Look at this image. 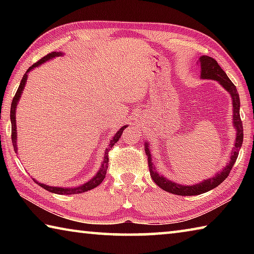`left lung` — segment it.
I'll return each mask as SVG.
<instances>
[{"label":"left lung","instance_id":"left-lung-1","mask_svg":"<svg viewBox=\"0 0 254 254\" xmlns=\"http://www.w3.org/2000/svg\"><path fill=\"white\" fill-rule=\"evenodd\" d=\"M198 65L200 67L201 79L216 80L230 93V95L232 97V104H233V126L236 130V139L234 142V148L231 151L230 162L227 163L225 168H223L220 173L215 175L214 177L205 179L201 183L195 184L192 185V186H189V185L188 186H185V185L174 183L171 182V180L165 178L163 176L159 175L156 167H154L153 163L151 162L152 158L151 153L149 151V144L145 142V154L148 156L149 170L152 180L159 187L163 189V190L179 196H195L204 194V192L209 191L210 189H214L215 187H217L218 185H221L227 178V176H229L232 168H233L234 163L239 156V150L242 147L243 142V127L240 117V97L235 85L230 80V78L226 75V72L222 69L221 66L218 65L217 62L214 58L208 57V56H201L198 59Z\"/></svg>","mask_w":254,"mask_h":254}]
</instances>
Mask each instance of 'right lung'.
<instances>
[{"instance_id":"1","label":"right lung","mask_w":254,"mask_h":254,"mask_svg":"<svg viewBox=\"0 0 254 254\" xmlns=\"http://www.w3.org/2000/svg\"><path fill=\"white\" fill-rule=\"evenodd\" d=\"M62 53H51L48 54L47 56H45L44 58H41L39 62H37L36 64H33L31 67L28 68V70L25 71V74L23 75L22 79H21V83L20 86L18 88V91H16L15 95L13 97V101H12V104H11V112H10V119H11V127H12V135H11V139H12V143H13V147H14V151L18 152V145H16V123H15V110H16V106H18V103L19 100L21 97V94H22L23 89H24V86L27 84V79H28V74L30 70H32L33 68H36L38 66H40L41 64H44L46 62H48L49 59H53L55 57H59V56H62ZM127 127V126L122 127L120 130L117 132V134L113 136V139L110 141V144H109V148L105 150V153H104V158H103V162H102V166L100 170L97 171V174L94 176V177L89 180V182L85 183L84 185H81V186H77V187H72V188H64V187H53V186H48V185H45V184H41V183H38L36 180L37 184H39L42 188H45L46 190H48L50 192H55V194H59V195H71V194H81V192H85L87 190H91V189L97 187L98 185H100L103 180L105 178V175H106V170L109 168V151L112 149V147L118 142L120 137L122 135V132L124 128Z\"/></svg>"}]
</instances>
